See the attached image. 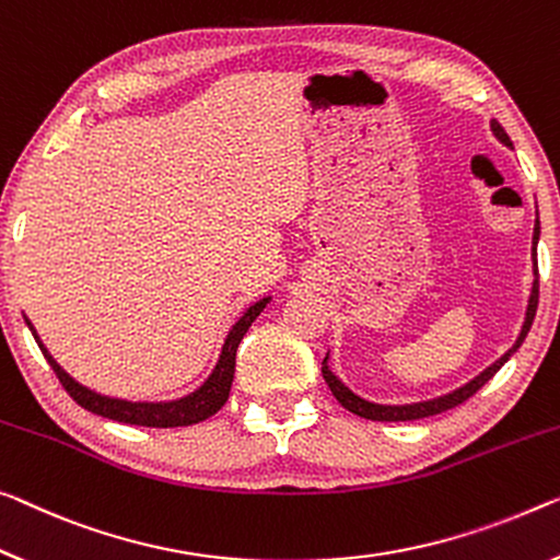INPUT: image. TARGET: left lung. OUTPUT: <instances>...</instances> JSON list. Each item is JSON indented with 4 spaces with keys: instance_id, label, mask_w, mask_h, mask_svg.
<instances>
[{
    "instance_id": "obj_1",
    "label": "left lung",
    "mask_w": 560,
    "mask_h": 560,
    "mask_svg": "<svg viewBox=\"0 0 560 560\" xmlns=\"http://www.w3.org/2000/svg\"><path fill=\"white\" fill-rule=\"evenodd\" d=\"M490 130H493V135L501 140L505 148H513L511 137L505 135V130L501 125L490 122ZM538 235H540V222L536 218V228H533V247H530V257H533V288H530V298H528V307H526V320H523V328H521V335L518 340L513 342V348L509 352H503L501 358L495 360L493 365H488L483 373L472 377V381H468L466 385H460V388H455L453 393H445L441 395V398H433V400H420V402H408V406H381V402H370V400H363L360 395L352 393L346 383L338 381V375L332 373V370L328 368V355H325L323 360V377L325 383H328V388L332 390L335 400L340 402L342 408H348L350 412H355V416L360 418H368V420H418V418H428V416H438V412L443 410H451L455 406H460L463 400H468L472 393H478L483 385L493 377L498 370H501L505 363H509V358L513 355L515 350H518L523 346V340H526V335L530 330L533 325V317H536V307H538Z\"/></svg>"
}]
</instances>
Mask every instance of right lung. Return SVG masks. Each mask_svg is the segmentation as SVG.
<instances>
[{"label":"right lung","mask_w":560,"mask_h":560,"mask_svg":"<svg viewBox=\"0 0 560 560\" xmlns=\"http://www.w3.org/2000/svg\"><path fill=\"white\" fill-rule=\"evenodd\" d=\"M268 303H270V298L257 300V303L247 307L243 317L232 325V330L225 338V346H222L218 365H214V370L208 375V381H205L200 388L190 395H185V398L167 400V402H130V400L109 398V395H100L90 388H84V385L77 383L74 377H70L62 368H59L57 360L51 358L49 350L45 348V342L39 340L37 330L32 328V323L27 320V317H24V320H27L34 340H37V346L42 350V355L47 358V363L57 373L59 383H62L65 390L72 395L77 406H82L90 412H97V416H102V418L117 420V423L144 425V428H179V425H195V423H200V420H208L222 406H225L230 398L232 377H235V355H237L240 340L245 338L247 328H250V325L255 323V317L262 313Z\"/></svg>","instance_id":"add662e5"}]
</instances>
